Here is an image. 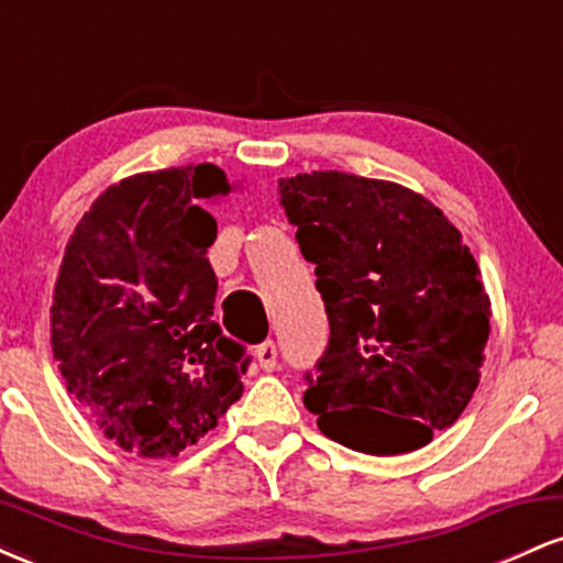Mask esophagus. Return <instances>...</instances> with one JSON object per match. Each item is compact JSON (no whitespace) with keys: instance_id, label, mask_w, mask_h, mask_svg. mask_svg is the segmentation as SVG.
<instances>
[{"instance_id":"34e87169","label":"esophagus","mask_w":563,"mask_h":563,"mask_svg":"<svg viewBox=\"0 0 563 563\" xmlns=\"http://www.w3.org/2000/svg\"><path fill=\"white\" fill-rule=\"evenodd\" d=\"M256 360H260V365L264 371H275L277 367V344L273 339H267L264 344H260L256 349Z\"/></svg>"}]
</instances>
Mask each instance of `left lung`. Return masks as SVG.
<instances>
[{"label": "left lung", "instance_id": "left-lung-1", "mask_svg": "<svg viewBox=\"0 0 563 563\" xmlns=\"http://www.w3.org/2000/svg\"><path fill=\"white\" fill-rule=\"evenodd\" d=\"M277 192L331 325L303 405L352 450L423 448L482 378L489 296L468 245L431 200L384 179L312 172Z\"/></svg>", "mask_w": 563, "mask_h": 563}]
</instances>
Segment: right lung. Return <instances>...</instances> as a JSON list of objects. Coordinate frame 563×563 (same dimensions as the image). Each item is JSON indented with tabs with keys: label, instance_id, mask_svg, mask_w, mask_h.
Instances as JSON below:
<instances>
[{
	"label": "right lung",
	"instance_id": "obj_1",
	"mask_svg": "<svg viewBox=\"0 0 563 563\" xmlns=\"http://www.w3.org/2000/svg\"><path fill=\"white\" fill-rule=\"evenodd\" d=\"M219 166L134 174L108 187L70 235L53 303L68 391L126 452L174 457L243 394L251 357L214 320L211 200Z\"/></svg>",
	"mask_w": 563,
	"mask_h": 563
}]
</instances>
